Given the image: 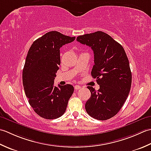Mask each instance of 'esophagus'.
<instances>
[{
	"mask_svg": "<svg viewBox=\"0 0 151 151\" xmlns=\"http://www.w3.org/2000/svg\"><path fill=\"white\" fill-rule=\"evenodd\" d=\"M74 88H75V90H79V89L81 88V87H80L79 85H75Z\"/></svg>",
	"mask_w": 151,
	"mask_h": 151,
	"instance_id": "esophagus-1",
	"label": "esophagus"
}]
</instances>
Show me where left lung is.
<instances>
[{"label":"left lung","instance_id":"1","mask_svg":"<svg viewBox=\"0 0 151 151\" xmlns=\"http://www.w3.org/2000/svg\"><path fill=\"white\" fill-rule=\"evenodd\" d=\"M77 41L93 50L91 76L100 85L98 91L87 87L91 96L85 104L86 111L105 121L117 114L130 93L132 73L127 55L121 44L101 31L79 36Z\"/></svg>","mask_w":151,"mask_h":151}]
</instances>
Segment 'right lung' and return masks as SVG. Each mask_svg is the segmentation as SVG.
Instances as JSON below:
<instances>
[{"label": "right lung", "mask_w": 151, "mask_h": 151, "mask_svg": "<svg viewBox=\"0 0 151 151\" xmlns=\"http://www.w3.org/2000/svg\"><path fill=\"white\" fill-rule=\"evenodd\" d=\"M76 37L57 31L45 34L32 43L23 70V84L29 103L41 117L55 119L62 116L73 93L70 84L54 86L60 64V48Z\"/></svg>", "instance_id": "add662e5"}]
</instances>
